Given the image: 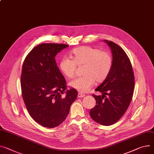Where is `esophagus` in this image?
Segmentation results:
<instances>
[{"instance_id": "34e87169", "label": "esophagus", "mask_w": 154, "mask_h": 154, "mask_svg": "<svg viewBox=\"0 0 154 154\" xmlns=\"http://www.w3.org/2000/svg\"><path fill=\"white\" fill-rule=\"evenodd\" d=\"M85 95L84 94H82V93H79L78 94V98H83L84 97Z\"/></svg>"}]
</instances>
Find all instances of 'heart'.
I'll return each mask as SVG.
<instances>
[{
  "label": "heart",
  "mask_w": 154,
  "mask_h": 154,
  "mask_svg": "<svg viewBox=\"0 0 154 154\" xmlns=\"http://www.w3.org/2000/svg\"><path fill=\"white\" fill-rule=\"evenodd\" d=\"M70 58L63 57L59 62L61 72L68 79L73 78L77 66H84L82 74L69 83V85L80 93L87 92L95 84L101 83L109 75L112 59L107 51L90 46H82L71 51Z\"/></svg>",
  "instance_id": "obj_1"
}]
</instances>
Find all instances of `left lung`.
<instances>
[{
    "label": "left lung",
    "instance_id": "left-lung-1",
    "mask_svg": "<svg viewBox=\"0 0 154 154\" xmlns=\"http://www.w3.org/2000/svg\"><path fill=\"white\" fill-rule=\"evenodd\" d=\"M103 42L111 51L112 66L108 77L95 89L102 95H93L96 105L90 109V115L98 124L110 126L123 116L129 106L134 93V75L125 51L111 41Z\"/></svg>",
    "mask_w": 154,
    "mask_h": 154
}]
</instances>
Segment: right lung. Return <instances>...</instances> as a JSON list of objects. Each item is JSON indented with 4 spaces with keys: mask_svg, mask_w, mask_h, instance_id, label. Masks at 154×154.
<instances>
[{
    "mask_svg": "<svg viewBox=\"0 0 154 154\" xmlns=\"http://www.w3.org/2000/svg\"><path fill=\"white\" fill-rule=\"evenodd\" d=\"M69 45L43 43L35 47L26 57L21 75L22 94L26 109L40 125L53 128L66 119L77 97L74 88L66 90V80L55 57ZM65 91L66 95L61 94Z\"/></svg>",
    "mask_w": 154,
    "mask_h": 154,
    "instance_id": "1",
    "label": "right lung"
}]
</instances>
